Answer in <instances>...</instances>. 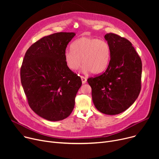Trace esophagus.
I'll return each instance as SVG.
<instances>
[{
    "label": "esophagus",
    "mask_w": 159,
    "mask_h": 159,
    "mask_svg": "<svg viewBox=\"0 0 159 159\" xmlns=\"http://www.w3.org/2000/svg\"><path fill=\"white\" fill-rule=\"evenodd\" d=\"M80 78H81V80H82V84H85V83L86 82L87 79H86V77H83V76H81V77H80Z\"/></svg>",
    "instance_id": "esophagus-1"
}]
</instances>
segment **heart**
<instances>
[{
	"label": "heart",
	"instance_id": "obj_1",
	"mask_svg": "<svg viewBox=\"0 0 159 159\" xmlns=\"http://www.w3.org/2000/svg\"><path fill=\"white\" fill-rule=\"evenodd\" d=\"M71 49L66 50L64 58L67 66L72 71L77 70L82 62L84 73L101 74L110 64L111 49L104 40L82 37L74 42Z\"/></svg>",
	"mask_w": 159,
	"mask_h": 159
}]
</instances>
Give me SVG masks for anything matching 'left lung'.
Returning <instances> with one entry per match:
<instances>
[{"instance_id": "8db88e82", "label": "left lung", "mask_w": 159, "mask_h": 159, "mask_svg": "<svg viewBox=\"0 0 159 159\" xmlns=\"http://www.w3.org/2000/svg\"><path fill=\"white\" fill-rule=\"evenodd\" d=\"M111 49L106 71L88 79L97 109L106 115L119 114L129 107L141 89L142 61L130 42L115 33L105 36Z\"/></svg>"}]
</instances>
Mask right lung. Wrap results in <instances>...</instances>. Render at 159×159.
<instances>
[{
    "instance_id": "add662e5",
    "label": "right lung",
    "mask_w": 159,
    "mask_h": 159,
    "mask_svg": "<svg viewBox=\"0 0 159 159\" xmlns=\"http://www.w3.org/2000/svg\"><path fill=\"white\" fill-rule=\"evenodd\" d=\"M75 33L44 37L27 50L20 80L31 110L48 120H61L71 113L82 85L80 77L67 66L64 54Z\"/></svg>"
}]
</instances>
